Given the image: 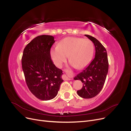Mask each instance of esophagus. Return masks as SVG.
Instances as JSON below:
<instances>
[{
  "label": "esophagus",
  "instance_id": "obj_1",
  "mask_svg": "<svg viewBox=\"0 0 131 131\" xmlns=\"http://www.w3.org/2000/svg\"><path fill=\"white\" fill-rule=\"evenodd\" d=\"M65 79L66 80H72V79L70 77H69L66 75H65Z\"/></svg>",
  "mask_w": 131,
  "mask_h": 131
}]
</instances>
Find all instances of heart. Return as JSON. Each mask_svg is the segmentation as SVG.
<instances>
[{
	"mask_svg": "<svg viewBox=\"0 0 131 131\" xmlns=\"http://www.w3.org/2000/svg\"><path fill=\"white\" fill-rule=\"evenodd\" d=\"M94 50L93 43L89 39L67 37L61 39L58 46L51 49L50 56L57 67L62 66L68 56L70 64L73 66L81 69L90 62Z\"/></svg>",
	"mask_w": 131,
	"mask_h": 131,
	"instance_id": "1",
	"label": "heart"
}]
</instances>
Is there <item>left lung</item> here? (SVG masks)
<instances>
[{"instance_id": "8db88e82", "label": "left lung", "mask_w": 131, "mask_h": 131, "mask_svg": "<svg viewBox=\"0 0 131 131\" xmlns=\"http://www.w3.org/2000/svg\"><path fill=\"white\" fill-rule=\"evenodd\" d=\"M92 41L95 48V56L89 65L74 78L83 83L82 89L77 94L83 99H91L97 95L103 88L109 69L105 48L96 38L84 35Z\"/></svg>"}]
</instances>
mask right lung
<instances>
[{"label": "right lung", "mask_w": 131, "mask_h": 131, "mask_svg": "<svg viewBox=\"0 0 131 131\" xmlns=\"http://www.w3.org/2000/svg\"><path fill=\"white\" fill-rule=\"evenodd\" d=\"M51 35L38 36L24 50L22 67L27 86L31 93L43 101L54 98L63 82L62 70L53 63L50 49L55 42Z\"/></svg>", "instance_id": "add662e5"}]
</instances>
